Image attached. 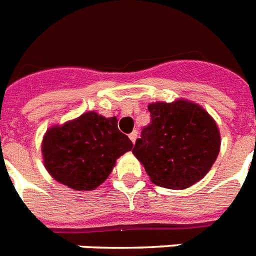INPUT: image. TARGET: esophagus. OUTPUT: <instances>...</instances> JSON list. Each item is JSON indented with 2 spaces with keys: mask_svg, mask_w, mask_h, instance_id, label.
Wrapping results in <instances>:
<instances>
[{
  "mask_svg": "<svg viewBox=\"0 0 256 256\" xmlns=\"http://www.w3.org/2000/svg\"><path fill=\"white\" fill-rule=\"evenodd\" d=\"M130 140L132 141L133 144L136 142V140H137V132H136V130H133L132 133H130Z\"/></svg>",
  "mask_w": 256,
  "mask_h": 256,
  "instance_id": "1",
  "label": "esophagus"
}]
</instances>
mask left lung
Instances as JSON below:
<instances>
[{"instance_id": "8db88e82", "label": "left lung", "mask_w": 256, "mask_h": 256, "mask_svg": "<svg viewBox=\"0 0 256 256\" xmlns=\"http://www.w3.org/2000/svg\"><path fill=\"white\" fill-rule=\"evenodd\" d=\"M152 122L144 126L133 156L154 184L188 188L213 166L221 146L217 123L198 103L178 98L148 106Z\"/></svg>"}]
</instances>
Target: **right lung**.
Returning <instances> with one entry per match:
<instances>
[{"label": "right lung", "mask_w": 256, "mask_h": 256, "mask_svg": "<svg viewBox=\"0 0 256 256\" xmlns=\"http://www.w3.org/2000/svg\"><path fill=\"white\" fill-rule=\"evenodd\" d=\"M132 148L115 116L88 111L50 126L42 141V156L54 180L74 191H92L108 178L116 160Z\"/></svg>", "instance_id": "1"}]
</instances>
